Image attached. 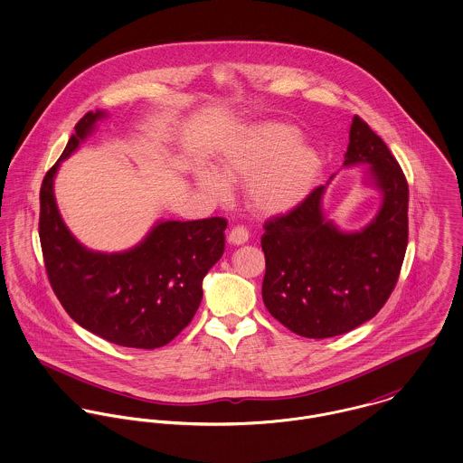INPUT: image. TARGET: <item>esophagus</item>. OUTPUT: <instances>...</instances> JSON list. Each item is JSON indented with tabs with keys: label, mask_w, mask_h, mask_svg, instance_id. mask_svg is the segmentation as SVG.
Segmentation results:
<instances>
[{
	"label": "esophagus",
	"mask_w": 463,
	"mask_h": 463,
	"mask_svg": "<svg viewBox=\"0 0 463 463\" xmlns=\"http://www.w3.org/2000/svg\"><path fill=\"white\" fill-rule=\"evenodd\" d=\"M248 239H250V232L244 226H235L228 235V242L233 246H242L248 242Z\"/></svg>",
	"instance_id": "obj_1"
}]
</instances>
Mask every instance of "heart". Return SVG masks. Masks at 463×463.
<instances>
[{"label": "heart", "instance_id": "1", "mask_svg": "<svg viewBox=\"0 0 463 463\" xmlns=\"http://www.w3.org/2000/svg\"><path fill=\"white\" fill-rule=\"evenodd\" d=\"M299 138L287 123H260L228 140L217 171H196L199 189L215 199L230 193V184L244 183V199L251 212L274 217L299 206L312 193L321 175L317 149Z\"/></svg>", "mask_w": 463, "mask_h": 463}]
</instances>
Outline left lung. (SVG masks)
I'll use <instances>...</instances> for the list:
<instances>
[{
  "instance_id": "left-lung-1",
  "label": "left lung",
  "mask_w": 463,
  "mask_h": 463,
  "mask_svg": "<svg viewBox=\"0 0 463 463\" xmlns=\"http://www.w3.org/2000/svg\"><path fill=\"white\" fill-rule=\"evenodd\" d=\"M367 165L380 193L371 222L345 232L326 217V185L287 215L265 222L262 298L269 314L307 338H330L373 319L397 283L408 244V184L387 144L353 118L344 167Z\"/></svg>"
}]
</instances>
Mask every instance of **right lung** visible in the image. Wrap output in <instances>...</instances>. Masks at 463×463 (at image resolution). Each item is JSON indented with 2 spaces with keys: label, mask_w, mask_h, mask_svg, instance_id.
<instances>
[{
  "label": "right lung",
  "mask_w": 463,
  "mask_h": 463,
  "mask_svg": "<svg viewBox=\"0 0 463 463\" xmlns=\"http://www.w3.org/2000/svg\"><path fill=\"white\" fill-rule=\"evenodd\" d=\"M87 112L41 187L39 237L53 292L81 328L125 347L155 349L171 342L194 317L203 278L224 251L222 217L156 221L130 250L85 248L66 226L55 199L61 164L107 119Z\"/></svg>",
  "instance_id": "1"
}]
</instances>
